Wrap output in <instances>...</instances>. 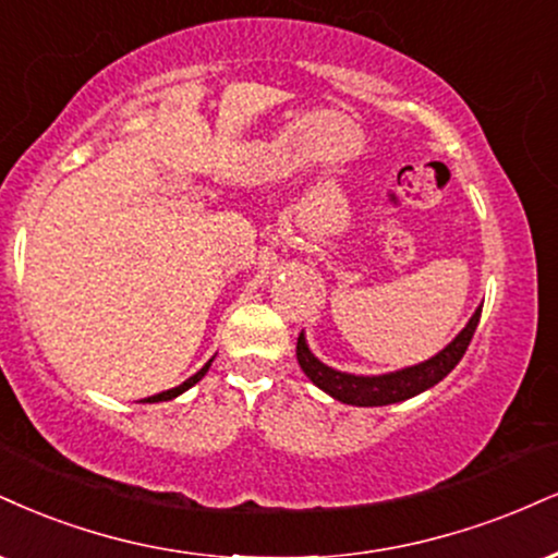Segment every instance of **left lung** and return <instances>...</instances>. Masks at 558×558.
Returning <instances> with one entry per match:
<instances>
[{
  "label": "left lung",
  "instance_id": "8db88e82",
  "mask_svg": "<svg viewBox=\"0 0 558 558\" xmlns=\"http://www.w3.org/2000/svg\"><path fill=\"white\" fill-rule=\"evenodd\" d=\"M481 308L483 306L475 308L473 317L468 319V325L462 327L452 343L441 348V351L432 355L428 361H421V364L415 366H405V368H398V372H387V374H372V377H366V374L338 372V368L322 364L317 355L308 351L304 332L299 335V343H296L299 366L304 368L306 377L312 379L322 392H327L335 400L345 402V405L377 408V405H392V402L411 400L415 395L426 392L428 387L439 385V381L460 364V359L465 355L468 345H471L475 327H478Z\"/></svg>",
  "mask_w": 558,
  "mask_h": 558
}]
</instances>
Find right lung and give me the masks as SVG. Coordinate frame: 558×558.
<instances>
[{"mask_svg":"<svg viewBox=\"0 0 558 558\" xmlns=\"http://www.w3.org/2000/svg\"><path fill=\"white\" fill-rule=\"evenodd\" d=\"M210 364H213V359L207 361V364H205L203 368H199V372L194 374V377H190V379H186V381H181L179 387H171V389H166V392H158V395H153V398H145L143 402H166V400H173V398H179L181 392H186V389L194 387V385H197L199 379L205 377V374H207V368H210Z\"/></svg>","mask_w":558,"mask_h":558,"instance_id":"right-lung-1","label":"right lung"}]
</instances>
